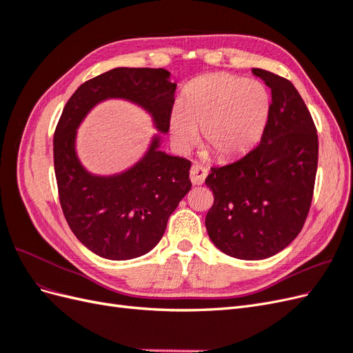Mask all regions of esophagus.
<instances>
[{
    "instance_id": "obj_1",
    "label": "esophagus",
    "mask_w": 353,
    "mask_h": 353,
    "mask_svg": "<svg viewBox=\"0 0 353 353\" xmlns=\"http://www.w3.org/2000/svg\"><path fill=\"white\" fill-rule=\"evenodd\" d=\"M206 175H208V169L203 168L199 163H194L190 169V179L194 185H201L203 183H205Z\"/></svg>"
}]
</instances>
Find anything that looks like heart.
<instances>
[{"mask_svg":"<svg viewBox=\"0 0 353 353\" xmlns=\"http://www.w3.org/2000/svg\"><path fill=\"white\" fill-rule=\"evenodd\" d=\"M270 112V95L258 81L228 73L209 74L190 85L170 114L175 145L188 150L203 135V148L218 160L234 159L258 141Z\"/></svg>","mask_w":353,"mask_h":353,"instance_id":"heart-1","label":"heart"}]
</instances>
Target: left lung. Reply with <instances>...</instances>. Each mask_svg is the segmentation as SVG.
<instances>
[{
  "label": "left lung",
  "mask_w": 353,
  "mask_h": 353,
  "mask_svg": "<svg viewBox=\"0 0 353 353\" xmlns=\"http://www.w3.org/2000/svg\"><path fill=\"white\" fill-rule=\"evenodd\" d=\"M271 88L261 143L236 162L210 168L206 215L212 243L228 256L258 261L287 248L302 231L311 208L318 165L316 128L294 85L253 69Z\"/></svg>",
  "instance_id": "1"
}]
</instances>
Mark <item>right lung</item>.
Returning a JSON list of instances; mask_svg holds the SVG:
<instances>
[{
    "label": "right lung",
    "instance_id": "add662e5",
    "mask_svg": "<svg viewBox=\"0 0 353 353\" xmlns=\"http://www.w3.org/2000/svg\"><path fill=\"white\" fill-rule=\"evenodd\" d=\"M175 88L165 69L116 68L83 82L63 109L52 144L61 210L77 239L101 258L134 259L154 248L191 188V162L159 152L154 138L130 170L94 176L74 153L77 128L101 100L126 99L143 105L157 130L168 132Z\"/></svg>",
    "mask_w": 353,
    "mask_h": 353
}]
</instances>
